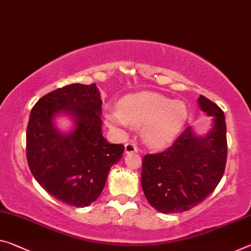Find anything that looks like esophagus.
<instances>
[{
	"instance_id": "esophagus-1",
	"label": "esophagus",
	"mask_w": 251,
	"mask_h": 251,
	"mask_svg": "<svg viewBox=\"0 0 251 251\" xmlns=\"http://www.w3.org/2000/svg\"><path fill=\"white\" fill-rule=\"evenodd\" d=\"M125 149H126V153H128V152H137L138 151L137 146L132 144V142H128V144H126Z\"/></svg>"
}]
</instances>
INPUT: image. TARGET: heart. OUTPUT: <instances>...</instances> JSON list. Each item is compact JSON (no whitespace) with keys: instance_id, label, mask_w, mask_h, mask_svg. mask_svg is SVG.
<instances>
[{"instance_id":"b5f03b06","label":"heart","mask_w":251,"mask_h":251,"mask_svg":"<svg viewBox=\"0 0 251 251\" xmlns=\"http://www.w3.org/2000/svg\"><path fill=\"white\" fill-rule=\"evenodd\" d=\"M107 126L125 131L128 125L141 126L142 140L150 147L171 144L183 129L188 118L186 104L155 92H142L123 98L118 109L105 111Z\"/></svg>"}]
</instances>
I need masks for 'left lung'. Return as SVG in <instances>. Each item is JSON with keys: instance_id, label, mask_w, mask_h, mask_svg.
I'll return each instance as SVG.
<instances>
[{"instance_id": "left-lung-1", "label": "left lung", "mask_w": 251, "mask_h": 251, "mask_svg": "<svg viewBox=\"0 0 251 251\" xmlns=\"http://www.w3.org/2000/svg\"><path fill=\"white\" fill-rule=\"evenodd\" d=\"M198 102L203 112L213 117L209 132L199 137L188 126L165 151L142 159V190L150 205L163 213H180L199 205L225 173L228 153L225 113L205 96L200 95Z\"/></svg>"}]
</instances>
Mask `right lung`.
I'll return each instance as SVG.
<instances>
[{"label": "right lung", "instance_id": "add662e5", "mask_svg": "<svg viewBox=\"0 0 251 251\" xmlns=\"http://www.w3.org/2000/svg\"><path fill=\"white\" fill-rule=\"evenodd\" d=\"M69 115L75 128L63 134L53 119ZM102 100L96 84H71L38 101L26 126V159L38 183L71 206L84 207L101 194L111 167L125 152L102 134Z\"/></svg>", "mask_w": 251, "mask_h": 251}]
</instances>
